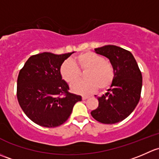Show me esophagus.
Listing matches in <instances>:
<instances>
[{
	"instance_id": "1",
	"label": "esophagus",
	"mask_w": 159,
	"mask_h": 159,
	"mask_svg": "<svg viewBox=\"0 0 159 159\" xmlns=\"http://www.w3.org/2000/svg\"><path fill=\"white\" fill-rule=\"evenodd\" d=\"M88 96H83V97H82V99H83V100H86V99H88Z\"/></svg>"
}]
</instances>
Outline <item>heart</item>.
Instances as JSON below:
<instances>
[{
	"instance_id": "heart-1",
	"label": "heart",
	"mask_w": 159,
	"mask_h": 159,
	"mask_svg": "<svg viewBox=\"0 0 159 159\" xmlns=\"http://www.w3.org/2000/svg\"><path fill=\"white\" fill-rule=\"evenodd\" d=\"M73 62L70 60L63 62L60 73L62 79L70 84L79 79L80 71L87 70L84 75L86 80L75 81L72 84L71 89L75 93L89 95L98 87L103 89L112 84L115 76L114 67L102 56L93 52H86L75 57Z\"/></svg>"
}]
</instances>
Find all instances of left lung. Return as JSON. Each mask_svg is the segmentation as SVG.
Instances as JSON below:
<instances>
[{"label": "left lung", "mask_w": 159, "mask_h": 159, "mask_svg": "<svg viewBox=\"0 0 159 159\" xmlns=\"http://www.w3.org/2000/svg\"><path fill=\"white\" fill-rule=\"evenodd\" d=\"M95 52L109 59L115 76L107 93L97 98L99 106L91 115L102 123H117L128 117L139 103L142 73L133 55L122 47L106 45L96 48Z\"/></svg>", "instance_id": "obj_1"}]
</instances>
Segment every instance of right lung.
Segmentation results:
<instances>
[{"label": "right lung", "instance_id": "1", "mask_svg": "<svg viewBox=\"0 0 159 159\" xmlns=\"http://www.w3.org/2000/svg\"><path fill=\"white\" fill-rule=\"evenodd\" d=\"M73 53L31 56L20 71L17 100L27 117L40 126L53 128L64 123L75 103L82 100L80 96L69 93L60 73L62 63ZM62 94L65 96H58Z\"/></svg>", "mask_w": 159, "mask_h": 159}]
</instances>
